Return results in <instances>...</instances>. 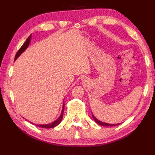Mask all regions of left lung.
<instances>
[{
    "label": "left lung",
    "mask_w": 155,
    "mask_h": 155,
    "mask_svg": "<svg viewBox=\"0 0 155 155\" xmlns=\"http://www.w3.org/2000/svg\"><path fill=\"white\" fill-rule=\"evenodd\" d=\"M93 118H94V121L96 122V123H97V124L101 125V126H104V127H113V126H117V125L120 124H108V123H103V122H101V121H100L99 120L97 119V118L93 116Z\"/></svg>",
    "instance_id": "obj_1"
}]
</instances>
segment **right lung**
Wrapping results in <instances>:
<instances>
[{"label": "right lung", "instance_id": "obj_1", "mask_svg": "<svg viewBox=\"0 0 155 155\" xmlns=\"http://www.w3.org/2000/svg\"><path fill=\"white\" fill-rule=\"evenodd\" d=\"M31 35L29 36L28 38L25 42V43L22 45V46L21 48H20V49L18 51V52H16V56H15V61L19 57L20 55L21 54L22 52H24L26 50V49H27V48L28 47L29 43H30V41H31ZM64 109V104L63 103V107H62V112H61V116L59 117L55 121L52 122V123H49V124H35V125H36V126H37V127H41V128H54L55 127H57V125H58L59 124H60V123H61L62 119V117H63ZM32 124H33V123H32Z\"/></svg>", "mask_w": 155, "mask_h": 155}]
</instances>
